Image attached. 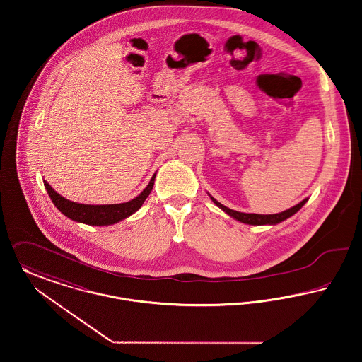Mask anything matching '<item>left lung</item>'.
I'll return each mask as SVG.
<instances>
[{"label": "left lung", "mask_w": 362, "mask_h": 362, "mask_svg": "<svg viewBox=\"0 0 362 362\" xmlns=\"http://www.w3.org/2000/svg\"><path fill=\"white\" fill-rule=\"evenodd\" d=\"M211 200L219 207L221 209H223L228 215H230L231 218L243 222V223H247V225H255V226H260V225H276L279 222H284L287 218H290L291 215H294L298 209H301V207L304 206L305 203L308 202V199H304L301 203H298L297 206L291 207V209H286L284 212H279V214H272V215H262V214H245V212H238V211H234V209H230L221 204L218 200H215L212 196H209Z\"/></svg>", "instance_id": "obj_1"}]
</instances>
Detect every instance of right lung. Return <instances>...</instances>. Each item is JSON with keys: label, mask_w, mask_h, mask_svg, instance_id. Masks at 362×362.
I'll use <instances>...</instances> for the list:
<instances>
[{"label": "right lung", "mask_w": 362, "mask_h": 362, "mask_svg": "<svg viewBox=\"0 0 362 362\" xmlns=\"http://www.w3.org/2000/svg\"><path fill=\"white\" fill-rule=\"evenodd\" d=\"M155 181V174L150 181V184L146 187L137 197L132 199L131 202L121 203V204H103V206H91V204H80L71 202L61 194H58L56 190L53 189L45 180V188L47 190L53 204L57 207L58 211H61L65 216L69 219L91 225V226H107V225H115L117 222L131 216L137 209H140L144 203V200L148 197L151 193Z\"/></svg>", "instance_id": "right-lung-1"}]
</instances>
